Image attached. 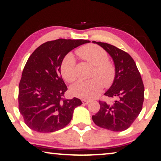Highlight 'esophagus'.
<instances>
[{"label": "esophagus", "mask_w": 161, "mask_h": 161, "mask_svg": "<svg viewBox=\"0 0 161 161\" xmlns=\"http://www.w3.org/2000/svg\"><path fill=\"white\" fill-rule=\"evenodd\" d=\"M81 101H82V103L85 104V105H87L89 103H90V101H89V100H85V99H83L82 100H81Z\"/></svg>", "instance_id": "esophagus-1"}]
</instances>
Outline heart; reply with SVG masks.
Segmentation results:
<instances>
[{
    "label": "heart",
    "mask_w": 161,
    "mask_h": 161,
    "mask_svg": "<svg viewBox=\"0 0 161 161\" xmlns=\"http://www.w3.org/2000/svg\"><path fill=\"white\" fill-rule=\"evenodd\" d=\"M76 53L81 58L94 66L91 76L94 77L89 80H78L71 85V92L74 96L92 99L101 92L103 85L108 87L114 82L116 70L108 60L107 52L97 45H87L79 48ZM61 72L64 79L69 82L75 80L76 59L72 53H68L62 60Z\"/></svg>",
    "instance_id": "b5f03b06"
}]
</instances>
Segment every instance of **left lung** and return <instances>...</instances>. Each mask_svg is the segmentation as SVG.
Masks as SVG:
<instances>
[{
    "label": "left lung",
    "instance_id": "1",
    "mask_svg": "<svg viewBox=\"0 0 161 161\" xmlns=\"http://www.w3.org/2000/svg\"><path fill=\"white\" fill-rule=\"evenodd\" d=\"M92 42L102 47L111 56L116 70L114 82L104 94L114 98V102L99 101L100 111L92 116V121L101 128L124 131L142 111L145 93L142 77L130 55L108 43Z\"/></svg>",
    "mask_w": 161,
    "mask_h": 161
}]
</instances>
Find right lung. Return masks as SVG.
Returning a JSON list of instances; mask_svg holds the SVG:
<instances>
[{
	"label": "right lung",
	"mask_w": 161,
	"mask_h": 161,
	"mask_svg": "<svg viewBox=\"0 0 161 161\" xmlns=\"http://www.w3.org/2000/svg\"><path fill=\"white\" fill-rule=\"evenodd\" d=\"M89 42L65 39L46 42L28 58L19 85V110L32 130L48 133L64 128L75 108L82 104L76 97L64 98L67 87L61 64L71 50Z\"/></svg>",
	"instance_id": "obj_1"
}]
</instances>
